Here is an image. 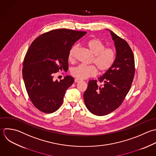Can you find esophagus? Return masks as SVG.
I'll return each mask as SVG.
<instances>
[{"instance_id": "esophagus-1", "label": "esophagus", "mask_w": 156, "mask_h": 156, "mask_svg": "<svg viewBox=\"0 0 156 156\" xmlns=\"http://www.w3.org/2000/svg\"><path fill=\"white\" fill-rule=\"evenodd\" d=\"M80 81H81L80 80H79V79H78V78H75V83H79Z\"/></svg>"}]
</instances>
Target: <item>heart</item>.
Instances as JSON below:
<instances>
[{"label":"heart","mask_w":156,"mask_h":156,"mask_svg":"<svg viewBox=\"0 0 156 156\" xmlns=\"http://www.w3.org/2000/svg\"><path fill=\"white\" fill-rule=\"evenodd\" d=\"M87 45L94 56L92 60L95 67L100 72L108 70L114 64L115 59V51L111 48H106L105 44L99 39L95 38L89 40ZM77 46H73L69 51V59L73 60L75 56ZM93 66L79 65L71 70L72 75L80 80H84L97 74V69Z\"/></svg>","instance_id":"b5f03b06"}]
</instances>
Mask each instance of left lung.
Segmentation results:
<instances>
[{"instance_id":"1","label":"left lung","mask_w":156,"mask_h":156,"mask_svg":"<svg viewBox=\"0 0 156 156\" xmlns=\"http://www.w3.org/2000/svg\"><path fill=\"white\" fill-rule=\"evenodd\" d=\"M106 30L114 42L115 62L98 78L103 86H98L96 80H90L84 94L86 108L98 116L106 115L120 106L131 88L135 73L134 57L129 44L111 30Z\"/></svg>"}]
</instances>
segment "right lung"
<instances>
[{
  "label": "right lung",
  "mask_w": 156,
  "mask_h": 156,
  "mask_svg": "<svg viewBox=\"0 0 156 156\" xmlns=\"http://www.w3.org/2000/svg\"><path fill=\"white\" fill-rule=\"evenodd\" d=\"M87 33L65 28L53 30L37 37L30 46L23 60L22 75L28 95L39 111L50 114L61 106L73 77L54 80L59 70H67L72 45Z\"/></svg>",
  "instance_id": "right-lung-1"
}]
</instances>
